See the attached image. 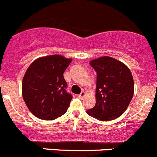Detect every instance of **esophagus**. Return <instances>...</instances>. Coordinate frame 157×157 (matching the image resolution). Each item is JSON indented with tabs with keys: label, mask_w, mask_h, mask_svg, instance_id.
<instances>
[{
	"label": "esophagus",
	"mask_w": 157,
	"mask_h": 157,
	"mask_svg": "<svg viewBox=\"0 0 157 157\" xmlns=\"http://www.w3.org/2000/svg\"><path fill=\"white\" fill-rule=\"evenodd\" d=\"M85 96H86V93L84 92V91H82V92L81 94H80L79 95H78V98H79L80 99H82V100L83 98H85Z\"/></svg>",
	"instance_id": "34e87169"
}]
</instances>
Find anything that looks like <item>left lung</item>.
<instances>
[{"instance_id":"1","label":"left lung","mask_w":157,"mask_h":157,"mask_svg":"<svg viewBox=\"0 0 157 157\" xmlns=\"http://www.w3.org/2000/svg\"><path fill=\"white\" fill-rule=\"evenodd\" d=\"M97 71L96 105L89 116L101 121L120 117L134 95V79L128 67L120 60L102 56L90 62Z\"/></svg>"}]
</instances>
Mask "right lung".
I'll return each mask as SVG.
<instances>
[{"mask_svg": "<svg viewBox=\"0 0 157 157\" xmlns=\"http://www.w3.org/2000/svg\"><path fill=\"white\" fill-rule=\"evenodd\" d=\"M71 60L50 55L37 58L27 68L22 94L29 110L38 119L55 120L68 109L72 96L66 91L63 73Z\"/></svg>", "mask_w": 157, "mask_h": 157, "instance_id": "add662e5", "label": "right lung"}]
</instances>
